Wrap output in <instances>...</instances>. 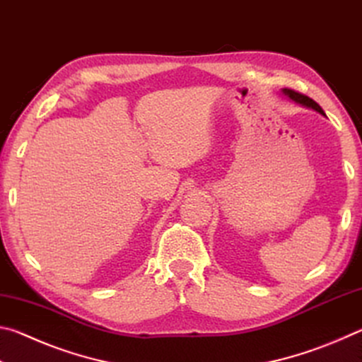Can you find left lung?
I'll return each instance as SVG.
<instances>
[{"instance_id": "1", "label": "left lung", "mask_w": 362, "mask_h": 362, "mask_svg": "<svg viewBox=\"0 0 362 362\" xmlns=\"http://www.w3.org/2000/svg\"><path fill=\"white\" fill-rule=\"evenodd\" d=\"M281 93H283V95L287 97V99H289V100L298 103V105L306 107V108H311V110H315V112H317L320 115L326 116V113H324V110L320 105H317V103L313 99H310V97H306L303 94H298V93H296V90H292V89H281Z\"/></svg>"}]
</instances>
